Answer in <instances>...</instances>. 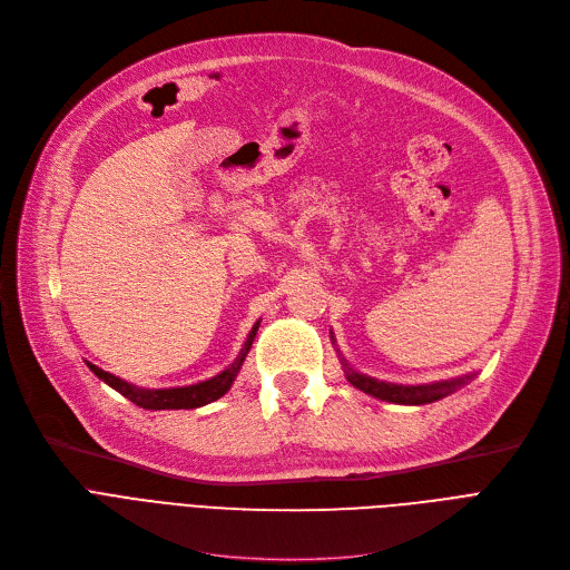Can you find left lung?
<instances>
[{
    "label": "left lung",
    "mask_w": 570,
    "mask_h": 570,
    "mask_svg": "<svg viewBox=\"0 0 570 570\" xmlns=\"http://www.w3.org/2000/svg\"><path fill=\"white\" fill-rule=\"evenodd\" d=\"M333 335V333H331ZM340 353V348H337ZM340 361L344 367V374L348 379L351 385H355L357 391H363L376 400L383 402H393V404H432L436 400H443L448 395H453L455 391H460L462 385H466L469 381H473V374H464L458 379H448V381H436V383H423V385H402V383H387V381H379L372 379L367 374L355 372L340 353Z\"/></svg>",
    "instance_id": "left-lung-1"
}]
</instances>
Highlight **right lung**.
Returning <instances> with one entry per match:
<instances>
[{"label":"right lung","mask_w":570,"mask_h":570,"mask_svg":"<svg viewBox=\"0 0 570 570\" xmlns=\"http://www.w3.org/2000/svg\"><path fill=\"white\" fill-rule=\"evenodd\" d=\"M261 321L254 323V327L247 335V342L243 344V348H239L235 361L224 370L219 372L217 376L207 379V381H198V383H191V385H183V387H138L125 379H119L110 372H104L101 367L87 363L85 365L95 372V376H99L104 383H108L112 391H117L119 395H125L127 400H131L136 406L140 409H149V411H164V409H198V406H205L209 402H215L219 397H224L230 385L239 372V367H243L245 357L254 344V337H256V331H258Z\"/></svg>","instance_id":"obj_1"}]
</instances>
